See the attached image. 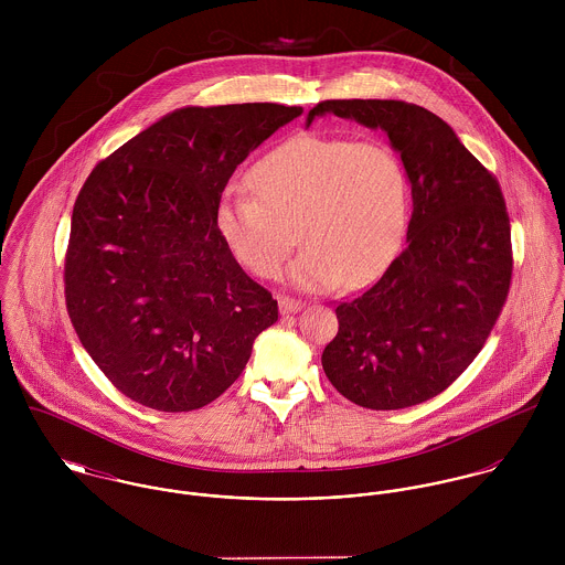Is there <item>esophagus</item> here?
Here are the masks:
<instances>
[{"instance_id": "1", "label": "esophagus", "mask_w": 565, "mask_h": 565, "mask_svg": "<svg viewBox=\"0 0 565 565\" xmlns=\"http://www.w3.org/2000/svg\"><path fill=\"white\" fill-rule=\"evenodd\" d=\"M278 309H280V313H282V316H287V313H296V311H300V309H302V302H300V300H296V298H289V296H280V298H278Z\"/></svg>"}]
</instances>
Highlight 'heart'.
<instances>
[{"mask_svg": "<svg viewBox=\"0 0 565 565\" xmlns=\"http://www.w3.org/2000/svg\"><path fill=\"white\" fill-rule=\"evenodd\" d=\"M254 191L226 186L215 228L228 252L258 278H276L298 224L307 245L291 280L307 291L376 280L403 245L411 184L403 157L383 139L298 135L252 167Z\"/></svg>", "mask_w": 565, "mask_h": 565, "instance_id": "heart-1", "label": "heart"}]
</instances>
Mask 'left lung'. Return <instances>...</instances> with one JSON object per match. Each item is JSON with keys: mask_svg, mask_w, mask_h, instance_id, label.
I'll list each match as a JSON object with an SVG mask.
<instances>
[{"mask_svg": "<svg viewBox=\"0 0 565 565\" xmlns=\"http://www.w3.org/2000/svg\"><path fill=\"white\" fill-rule=\"evenodd\" d=\"M323 113L387 132L413 213L406 245L361 296L334 309L328 381L350 403L392 411L448 390L483 350L509 296L511 224L495 175L435 113L398 99H323Z\"/></svg>", "mask_w": 565, "mask_h": 565, "instance_id": "1", "label": "left lung"}]
</instances>
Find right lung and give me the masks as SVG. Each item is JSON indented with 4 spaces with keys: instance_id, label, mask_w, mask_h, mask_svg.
<instances>
[{
    "instance_id": "1",
    "label": "right lung",
    "mask_w": 565,
    "mask_h": 565,
    "mask_svg": "<svg viewBox=\"0 0 565 565\" xmlns=\"http://www.w3.org/2000/svg\"><path fill=\"white\" fill-rule=\"evenodd\" d=\"M300 115L271 102L180 108L84 180L65 254L67 313L130 401L164 413L213 403L278 320L213 215L237 164Z\"/></svg>"
}]
</instances>
